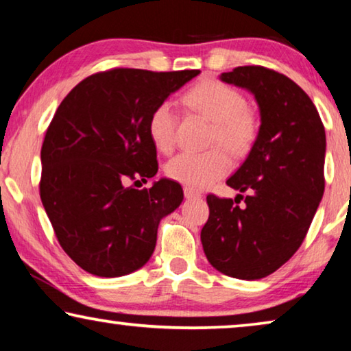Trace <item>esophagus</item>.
I'll use <instances>...</instances> for the list:
<instances>
[{"instance_id": "esophagus-1", "label": "esophagus", "mask_w": 351, "mask_h": 351, "mask_svg": "<svg viewBox=\"0 0 351 351\" xmlns=\"http://www.w3.org/2000/svg\"><path fill=\"white\" fill-rule=\"evenodd\" d=\"M184 195H186V198H197V197H200V192L193 191V189H191V187H184Z\"/></svg>"}]
</instances>
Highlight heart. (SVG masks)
<instances>
[{
	"instance_id": "1",
	"label": "heart",
	"mask_w": 351,
	"mask_h": 351,
	"mask_svg": "<svg viewBox=\"0 0 351 351\" xmlns=\"http://www.w3.org/2000/svg\"><path fill=\"white\" fill-rule=\"evenodd\" d=\"M182 101L213 123L209 146L214 148L203 153L182 151L167 162L165 173L191 189H205L222 180L232 169L227 150L234 158H243L252 149L258 135V119L247 108L241 93L217 80L197 83ZM176 128L178 117L170 102H160L153 108L148 118V134L162 153L173 149Z\"/></svg>"
}]
</instances>
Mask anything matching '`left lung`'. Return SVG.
I'll use <instances>...</instances> for the list:
<instances>
[{"label": "left lung", "mask_w": 351, "mask_h": 351, "mask_svg": "<svg viewBox=\"0 0 351 351\" xmlns=\"http://www.w3.org/2000/svg\"><path fill=\"white\" fill-rule=\"evenodd\" d=\"M221 80L257 99V140L227 184L247 195L206 197L209 217L202 244L209 263L226 276L255 280L287 263L304 241L325 191L326 135L301 86L265 66H239Z\"/></svg>", "instance_id": "8db88e82"}]
</instances>
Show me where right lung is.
<instances>
[{
    "label": "right lung",
    "mask_w": 351,
    "mask_h": 351,
    "mask_svg": "<svg viewBox=\"0 0 351 351\" xmlns=\"http://www.w3.org/2000/svg\"><path fill=\"white\" fill-rule=\"evenodd\" d=\"M198 74L114 67L60 104L42 143L39 193L62 250L86 273L125 276L153 255L160 219L181 205L182 189L165 178L134 187L158 173L148 118Z\"/></svg>",
    "instance_id": "obj_1"
}]
</instances>
